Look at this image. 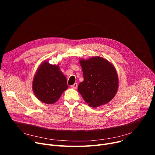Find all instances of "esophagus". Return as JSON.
Instances as JSON below:
<instances>
[{"label":"esophagus","instance_id":"1","mask_svg":"<svg viewBox=\"0 0 155 155\" xmlns=\"http://www.w3.org/2000/svg\"><path fill=\"white\" fill-rule=\"evenodd\" d=\"M77 87H78V84L77 83H75L74 84H73V85L71 86V87L73 89H77Z\"/></svg>","mask_w":155,"mask_h":155}]
</instances>
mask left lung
Wrapping results in <instances>:
<instances>
[{
	"instance_id": "8db88e82",
	"label": "left lung",
	"mask_w": 155,
	"mask_h": 155,
	"mask_svg": "<svg viewBox=\"0 0 155 155\" xmlns=\"http://www.w3.org/2000/svg\"><path fill=\"white\" fill-rule=\"evenodd\" d=\"M84 81L79 84L78 91L84 101L92 107L109 102L116 95L119 79L114 66L107 60L93 56L79 60Z\"/></svg>"
}]
</instances>
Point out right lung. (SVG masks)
Segmentation results:
<instances>
[{"label": "right lung", "mask_w": 155, "mask_h": 155, "mask_svg": "<svg viewBox=\"0 0 155 155\" xmlns=\"http://www.w3.org/2000/svg\"><path fill=\"white\" fill-rule=\"evenodd\" d=\"M67 88V78L59 65L50 64L46 60L40 64L32 81V90L40 101L54 104Z\"/></svg>", "instance_id": "obj_1"}]
</instances>
